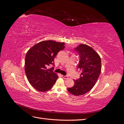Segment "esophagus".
Segmentation results:
<instances>
[{
  "label": "esophagus",
  "mask_w": 124,
  "mask_h": 124,
  "mask_svg": "<svg viewBox=\"0 0 124 124\" xmlns=\"http://www.w3.org/2000/svg\"><path fill=\"white\" fill-rule=\"evenodd\" d=\"M62 77L63 78H65V79H67V78H68V76H62Z\"/></svg>",
  "instance_id": "obj_1"
}]
</instances>
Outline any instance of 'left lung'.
Wrapping results in <instances>:
<instances>
[{
	"label": "left lung",
	"instance_id": "8db88e82",
	"mask_svg": "<svg viewBox=\"0 0 124 124\" xmlns=\"http://www.w3.org/2000/svg\"><path fill=\"white\" fill-rule=\"evenodd\" d=\"M74 50L79 56L78 69L81 73L68 91L74 96H81L91 90L96 83L101 72V58L92 47L86 44H79Z\"/></svg>",
	"mask_w": 124,
	"mask_h": 124
}]
</instances>
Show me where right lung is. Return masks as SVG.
I'll return each mask as SVG.
<instances>
[{
    "label": "right lung",
    "mask_w": 124,
    "mask_h": 124,
    "mask_svg": "<svg viewBox=\"0 0 124 124\" xmlns=\"http://www.w3.org/2000/svg\"><path fill=\"white\" fill-rule=\"evenodd\" d=\"M63 42L52 40L41 41L28 51L25 57V71L27 79L33 87L39 92L51 89L58 77L53 71L54 58L58 52L65 48Z\"/></svg>",
    "instance_id": "right-lung-1"
}]
</instances>
